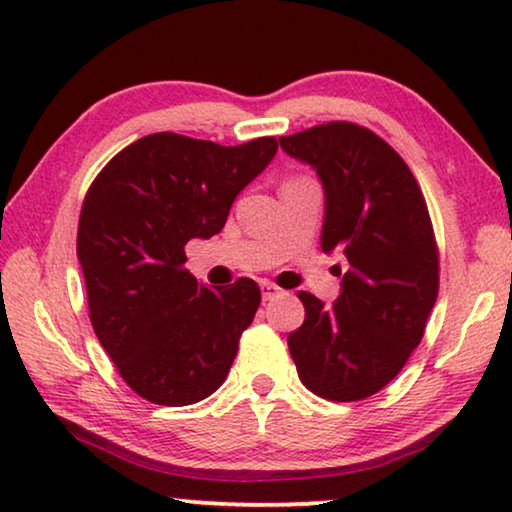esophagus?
<instances>
[{
	"mask_svg": "<svg viewBox=\"0 0 512 512\" xmlns=\"http://www.w3.org/2000/svg\"><path fill=\"white\" fill-rule=\"evenodd\" d=\"M259 289H262V299L264 301H271L273 296H278L282 289L278 287V285H273V282H269V280H262L259 282Z\"/></svg>",
	"mask_w": 512,
	"mask_h": 512,
	"instance_id": "34e87169",
	"label": "esophagus"
}]
</instances>
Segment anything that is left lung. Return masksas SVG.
Wrapping results in <instances>:
<instances>
[{"mask_svg":"<svg viewBox=\"0 0 512 512\" xmlns=\"http://www.w3.org/2000/svg\"><path fill=\"white\" fill-rule=\"evenodd\" d=\"M324 186L322 250L347 259L333 308L299 292L305 322L287 335L303 386L335 402L363 400L398 377L423 340L439 292V253L421 188L391 144L329 121L280 137Z\"/></svg>","mask_w":512,"mask_h":512,"instance_id":"1","label":"left lung"}]
</instances>
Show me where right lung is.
<instances>
[{
	"label": "right lung",
	"mask_w": 512,
	"mask_h": 512,
	"mask_svg": "<svg viewBox=\"0 0 512 512\" xmlns=\"http://www.w3.org/2000/svg\"><path fill=\"white\" fill-rule=\"evenodd\" d=\"M276 137L239 147L154 133L119 151L80 211L89 319L140 398L183 407L223 384L262 301L255 280L207 287L183 246L223 230L232 202L276 156Z\"/></svg>",
	"instance_id": "right-lung-1"
}]
</instances>
